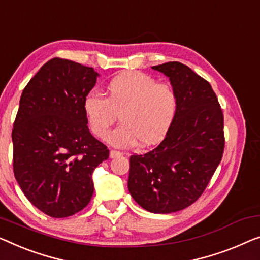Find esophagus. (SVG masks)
I'll list each match as a JSON object with an SVG mask.
<instances>
[{"instance_id":"esophagus-1","label":"esophagus","mask_w":260,"mask_h":260,"mask_svg":"<svg viewBox=\"0 0 260 260\" xmlns=\"http://www.w3.org/2000/svg\"><path fill=\"white\" fill-rule=\"evenodd\" d=\"M120 155H121V153L120 152H118V150H114V149H112L111 152H110V157H117V156H120Z\"/></svg>"}]
</instances>
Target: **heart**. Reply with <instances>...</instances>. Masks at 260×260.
I'll return each instance as SVG.
<instances>
[{"label":"heart","mask_w":260,"mask_h":260,"mask_svg":"<svg viewBox=\"0 0 260 260\" xmlns=\"http://www.w3.org/2000/svg\"><path fill=\"white\" fill-rule=\"evenodd\" d=\"M103 96L90 92L84 98L83 108L88 127L98 139L108 140L117 147L142 146L161 142L172 128L179 112V95L175 88L162 84L142 72H122L105 86Z\"/></svg>","instance_id":"b5f03b06"}]
</instances>
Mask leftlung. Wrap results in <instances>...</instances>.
I'll return each mask as SVG.
<instances>
[{
  "instance_id": "left-lung-1",
  "label": "left lung",
  "mask_w": 260,
  "mask_h": 260,
  "mask_svg": "<svg viewBox=\"0 0 260 260\" xmlns=\"http://www.w3.org/2000/svg\"><path fill=\"white\" fill-rule=\"evenodd\" d=\"M169 77L179 112L160 145L129 157L128 190L154 214L180 211L208 187L224 153L223 111L211 85L179 61L153 67Z\"/></svg>"
}]
</instances>
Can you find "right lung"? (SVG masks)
<instances>
[{"label": "right lung", "mask_w": 260, "mask_h": 260, "mask_svg": "<svg viewBox=\"0 0 260 260\" xmlns=\"http://www.w3.org/2000/svg\"><path fill=\"white\" fill-rule=\"evenodd\" d=\"M96 76L56 57L22 92L11 133L14 175L26 199L50 217L72 216L90 203L93 170L110 156L90 133L83 108Z\"/></svg>", "instance_id": "obj_1"}]
</instances>
